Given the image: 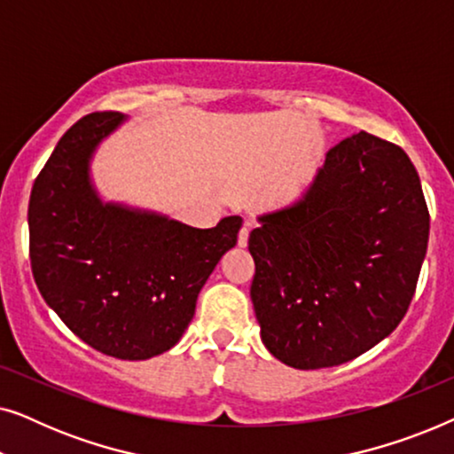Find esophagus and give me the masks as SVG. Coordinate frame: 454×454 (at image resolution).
Segmentation results:
<instances>
[{"label": "esophagus", "mask_w": 454, "mask_h": 454, "mask_svg": "<svg viewBox=\"0 0 454 454\" xmlns=\"http://www.w3.org/2000/svg\"><path fill=\"white\" fill-rule=\"evenodd\" d=\"M247 238H250V229L247 227H244L239 231V235H238V244H239V247H246L247 246Z\"/></svg>", "instance_id": "34e87169"}]
</instances>
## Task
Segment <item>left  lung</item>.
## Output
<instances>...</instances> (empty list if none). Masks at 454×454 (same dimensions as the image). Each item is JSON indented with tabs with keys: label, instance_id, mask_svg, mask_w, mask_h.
<instances>
[{
	"label": "left lung",
	"instance_id": "left-lung-1",
	"mask_svg": "<svg viewBox=\"0 0 454 454\" xmlns=\"http://www.w3.org/2000/svg\"><path fill=\"white\" fill-rule=\"evenodd\" d=\"M250 297L266 349L331 368L387 339L405 316L430 216L405 153L368 132L326 153L300 198L258 215Z\"/></svg>",
	"mask_w": 454,
	"mask_h": 454
}]
</instances>
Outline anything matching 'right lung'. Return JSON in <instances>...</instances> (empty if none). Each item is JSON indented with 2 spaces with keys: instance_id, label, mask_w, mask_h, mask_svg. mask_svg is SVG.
I'll return each mask as SVG.
<instances>
[{
  "instance_id": "obj_1",
  "label": "right lung",
  "mask_w": 454,
  "mask_h": 454,
  "mask_svg": "<svg viewBox=\"0 0 454 454\" xmlns=\"http://www.w3.org/2000/svg\"><path fill=\"white\" fill-rule=\"evenodd\" d=\"M128 117L90 114L74 123L35 179L28 204L30 264L43 300L92 349L117 359L169 351L241 216L213 229L105 200L92 182L98 146Z\"/></svg>"
}]
</instances>
